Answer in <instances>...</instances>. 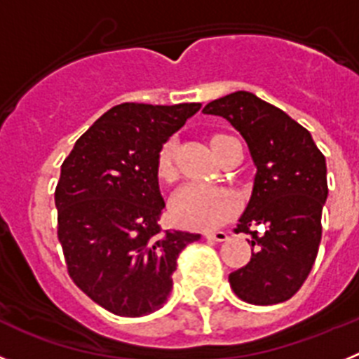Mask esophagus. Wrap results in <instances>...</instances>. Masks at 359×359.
I'll list each match as a JSON object with an SVG mask.
<instances>
[{
	"mask_svg": "<svg viewBox=\"0 0 359 359\" xmlns=\"http://www.w3.org/2000/svg\"><path fill=\"white\" fill-rule=\"evenodd\" d=\"M205 237H207L208 241H215V243H224V241H228V233L223 230L207 231V233H205Z\"/></svg>",
	"mask_w": 359,
	"mask_h": 359,
	"instance_id": "34e87169",
	"label": "esophagus"
}]
</instances>
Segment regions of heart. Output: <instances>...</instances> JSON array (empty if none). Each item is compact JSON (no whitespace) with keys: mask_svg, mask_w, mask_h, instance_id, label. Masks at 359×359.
<instances>
[{"mask_svg":"<svg viewBox=\"0 0 359 359\" xmlns=\"http://www.w3.org/2000/svg\"><path fill=\"white\" fill-rule=\"evenodd\" d=\"M221 136H214L212 144ZM172 142L163 144L158 154V177L161 182H174L177 176L176 161H174ZM237 208V199L233 192L224 187L208 185V183L192 182L183 185L174 194L170 210L174 219L183 226L189 228H208L221 226L233 215Z\"/></svg>","mask_w":359,"mask_h":359,"instance_id":"heart-1","label":"heart"}]
</instances>
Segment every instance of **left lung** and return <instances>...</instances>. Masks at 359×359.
<instances>
[{"mask_svg":"<svg viewBox=\"0 0 359 359\" xmlns=\"http://www.w3.org/2000/svg\"><path fill=\"white\" fill-rule=\"evenodd\" d=\"M203 113L226 118L257 167L252 198L236 228L252 236V259L230 273L231 290L253 306L286 302L302 287L318 253L329 192L325 156L306 128L250 91L212 100ZM255 224H265L264 234L251 230Z\"/></svg>","mask_w":359,"mask_h":359,"instance_id":"left-lung-1","label":"left lung"}]
</instances>
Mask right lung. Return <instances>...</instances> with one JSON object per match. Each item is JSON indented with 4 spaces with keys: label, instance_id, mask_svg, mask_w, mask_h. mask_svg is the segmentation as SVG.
Wrapping results in <instances>:
<instances>
[{
    "label": "right lung",
    "instance_id": "obj_1",
    "mask_svg": "<svg viewBox=\"0 0 359 359\" xmlns=\"http://www.w3.org/2000/svg\"><path fill=\"white\" fill-rule=\"evenodd\" d=\"M201 107L126 102L75 142L55 189L57 236L72 280L118 316L160 309L177 255L199 233L161 230L158 154Z\"/></svg>",
    "mask_w": 359,
    "mask_h": 359
}]
</instances>
